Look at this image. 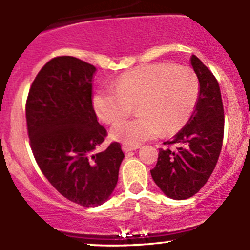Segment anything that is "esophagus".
I'll use <instances>...</instances> for the list:
<instances>
[{
    "instance_id": "1",
    "label": "esophagus",
    "mask_w": 250,
    "mask_h": 250,
    "mask_svg": "<svg viewBox=\"0 0 250 250\" xmlns=\"http://www.w3.org/2000/svg\"><path fill=\"white\" fill-rule=\"evenodd\" d=\"M138 146H132V144H127V143H124L123 144V150H124V152H130V151H133V150L138 149Z\"/></svg>"
}]
</instances>
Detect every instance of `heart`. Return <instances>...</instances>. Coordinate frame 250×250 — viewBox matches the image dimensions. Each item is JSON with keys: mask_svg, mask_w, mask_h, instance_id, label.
Wrapping results in <instances>:
<instances>
[{"mask_svg": "<svg viewBox=\"0 0 250 250\" xmlns=\"http://www.w3.org/2000/svg\"><path fill=\"white\" fill-rule=\"evenodd\" d=\"M199 98V80L188 66L170 63L142 65L118 77L115 89H100L93 98L98 117L113 124L136 104L137 117L117 123L111 135L138 144L178 131L188 122Z\"/></svg>", "mask_w": 250, "mask_h": 250, "instance_id": "1", "label": "heart"}]
</instances>
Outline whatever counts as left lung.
<instances>
[{"label": "left lung", "instance_id": "8db88e82", "mask_svg": "<svg viewBox=\"0 0 250 250\" xmlns=\"http://www.w3.org/2000/svg\"><path fill=\"white\" fill-rule=\"evenodd\" d=\"M199 80L197 106L189 122L166 149L150 170L155 184L171 199H188L200 190L216 168L224 136V108L218 81L194 55L190 58ZM170 146H175L171 149Z\"/></svg>", "mask_w": 250, "mask_h": 250}]
</instances>
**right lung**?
Here are the masks:
<instances>
[{
	"instance_id": "1",
	"label": "right lung",
	"mask_w": 250,
	"mask_h": 250,
	"mask_svg": "<svg viewBox=\"0 0 250 250\" xmlns=\"http://www.w3.org/2000/svg\"><path fill=\"white\" fill-rule=\"evenodd\" d=\"M95 70L71 56L52 58L38 72L26 100L29 146L40 170L63 197L84 208L108 199L124 158L118 142L95 152L107 137L93 107Z\"/></svg>"
}]
</instances>
